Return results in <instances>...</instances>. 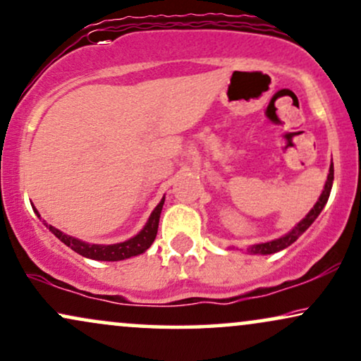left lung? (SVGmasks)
Returning <instances> with one entry per match:
<instances>
[{"mask_svg": "<svg viewBox=\"0 0 361 361\" xmlns=\"http://www.w3.org/2000/svg\"><path fill=\"white\" fill-rule=\"evenodd\" d=\"M331 184H334V164H331V167H330L329 177H326V182H325L324 190H322V195H320V197H318L317 204L313 205V209L310 210V212L305 215V219H302V221L298 222L297 226H295L288 233H285L283 237L275 238V240H270V242H265V243H257V245L249 247V249H247V252H250V254L269 255V254H275V252H280V250L287 249L288 245H292V243L297 240V238L300 237L302 233L305 232L308 227L312 226L313 221H315L318 215H320L322 210H324L326 200H329V197H330Z\"/></svg>", "mask_w": 361, "mask_h": 361, "instance_id": "1", "label": "left lung"}]
</instances>
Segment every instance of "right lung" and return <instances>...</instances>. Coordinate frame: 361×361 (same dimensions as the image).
<instances>
[{"label":"right lung","mask_w":361,"mask_h":361,"mask_svg":"<svg viewBox=\"0 0 361 361\" xmlns=\"http://www.w3.org/2000/svg\"><path fill=\"white\" fill-rule=\"evenodd\" d=\"M164 200L166 197H162L161 202L157 204V207L152 210L151 217L146 226H144L142 231H140L137 235L129 238V240L121 242V243H112V245H97V243H87L79 240V238H74L71 235H66L64 232L58 231V228L53 226H48L44 221V226L49 228L51 232L54 233L56 237L59 238L64 245H68L69 249H73L74 252H78L79 255L86 257V259H92V260H104V262H118V260H124V259H130V257L140 255L144 254L149 247L152 245L154 238L157 235V227H159V217H161V210L164 205ZM37 214V210H36ZM39 217V214H37Z\"/></svg>","instance_id":"obj_1"}]
</instances>
